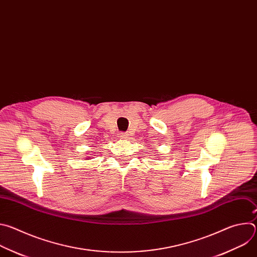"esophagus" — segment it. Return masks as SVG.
I'll return each instance as SVG.
<instances>
[{
    "instance_id": "obj_1",
    "label": "esophagus",
    "mask_w": 257,
    "mask_h": 257,
    "mask_svg": "<svg viewBox=\"0 0 257 257\" xmlns=\"http://www.w3.org/2000/svg\"><path fill=\"white\" fill-rule=\"evenodd\" d=\"M127 136H128V134L125 133V132H121V133L119 134V137H120L121 139H125V138H127Z\"/></svg>"
}]
</instances>
